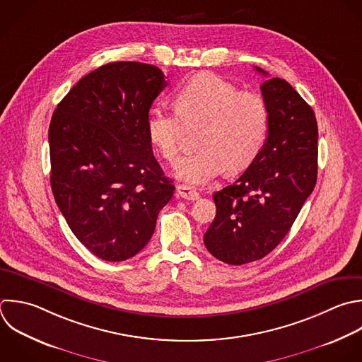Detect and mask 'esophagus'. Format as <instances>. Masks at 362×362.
<instances>
[{"label": "esophagus", "mask_w": 362, "mask_h": 362, "mask_svg": "<svg viewBox=\"0 0 362 362\" xmlns=\"http://www.w3.org/2000/svg\"><path fill=\"white\" fill-rule=\"evenodd\" d=\"M177 195L181 197L182 199H188V201H197L199 198V194L191 188L189 185H178L177 187Z\"/></svg>", "instance_id": "obj_1"}]
</instances>
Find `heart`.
<instances>
[{"label": "heart", "instance_id": "1", "mask_svg": "<svg viewBox=\"0 0 362 362\" xmlns=\"http://www.w3.org/2000/svg\"><path fill=\"white\" fill-rule=\"evenodd\" d=\"M269 120L262 96L242 92L216 75L201 74L178 89L175 110L161 106L150 109L147 133L163 157L175 164L185 124L202 126L199 148L178 163L177 177L192 185H204L223 168L230 174L247 168L266 143Z\"/></svg>", "mask_w": 362, "mask_h": 362}]
</instances>
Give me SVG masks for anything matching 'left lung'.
Returning a JSON list of instances; mask_svg holds the SVG:
<instances>
[{"instance_id": "8db88e82", "label": "left lung", "mask_w": 362, "mask_h": 362, "mask_svg": "<svg viewBox=\"0 0 362 362\" xmlns=\"http://www.w3.org/2000/svg\"><path fill=\"white\" fill-rule=\"evenodd\" d=\"M260 90L270 117L266 143L230 185L214 194L216 215L204 235L209 253L229 264L270 253L288 233L317 181L313 109L284 79H267Z\"/></svg>"}]
</instances>
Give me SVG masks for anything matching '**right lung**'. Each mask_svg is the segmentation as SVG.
Segmentation results:
<instances>
[{
	"label": "right lung",
	"instance_id": "add662e5",
	"mask_svg": "<svg viewBox=\"0 0 362 362\" xmlns=\"http://www.w3.org/2000/svg\"><path fill=\"white\" fill-rule=\"evenodd\" d=\"M165 86L154 65L112 62L83 76L52 115V192L74 235L99 259L137 255L173 198L147 133Z\"/></svg>",
	"mask_w": 362,
	"mask_h": 362
}]
</instances>
